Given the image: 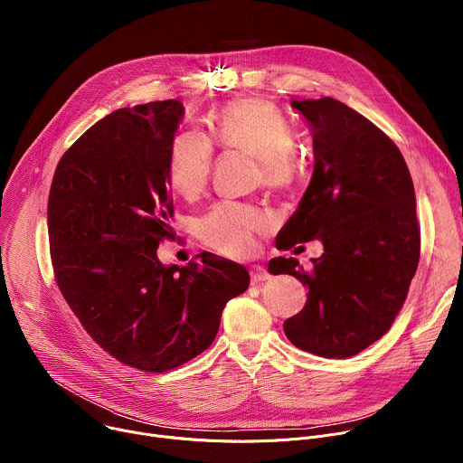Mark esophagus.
<instances>
[{
    "label": "esophagus",
    "instance_id": "esophagus-1",
    "mask_svg": "<svg viewBox=\"0 0 463 463\" xmlns=\"http://www.w3.org/2000/svg\"><path fill=\"white\" fill-rule=\"evenodd\" d=\"M249 273H250V282L252 284H260V282H266V280L271 279L269 273L263 269V268H260V266H252Z\"/></svg>",
    "mask_w": 463,
    "mask_h": 463
}]
</instances>
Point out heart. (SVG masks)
Here are the masks:
<instances>
[{"label":"heart","mask_w":463,"mask_h":463,"mask_svg":"<svg viewBox=\"0 0 463 463\" xmlns=\"http://www.w3.org/2000/svg\"><path fill=\"white\" fill-rule=\"evenodd\" d=\"M213 139L222 152H241L256 159V179L273 190H291L302 177L295 150L298 129L282 108L258 99H238L220 106L209 117ZM214 150L200 131H181L168 146L166 179L184 200H197L211 179ZM271 227V216L254 205L225 202L200 222L207 247L225 256H247L256 234Z\"/></svg>","instance_id":"heart-1"}]
</instances>
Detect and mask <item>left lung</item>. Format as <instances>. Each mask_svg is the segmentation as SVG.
<instances>
[{"mask_svg":"<svg viewBox=\"0 0 463 463\" xmlns=\"http://www.w3.org/2000/svg\"><path fill=\"white\" fill-rule=\"evenodd\" d=\"M291 106L311 128L315 170L277 247L318 238L324 252L309 269L275 258L269 273L309 289L304 309L284 322L288 339L346 359L379 341L407 300L421 249L414 183L400 148L355 109L332 97Z\"/></svg>","mask_w":463,"mask_h":463,"instance_id":"left-lung-1","label":"left lung"}]
</instances>
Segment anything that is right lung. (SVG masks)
I'll return each instance as SVG.
<instances>
[{
	"label": "right lung",
	"instance_id": "1",
	"mask_svg": "<svg viewBox=\"0 0 463 463\" xmlns=\"http://www.w3.org/2000/svg\"><path fill=\"white\" fill-rule=\"evenodd\" d=\"M181 117L175 99L109 113L61 156L47 202L65 302L104 352L154 373L205 352L225 304L249 288L243 266L213 252L184 268L157 258L175 238L165 165Z\"/></svg>",
	"mask_w": 463,
	"mask_h": 463
}]
</instances>
